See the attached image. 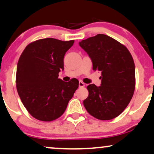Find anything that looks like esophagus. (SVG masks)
I'll list each match as a JSON object with an SVG mask.
<instances>
[{
  "instance_id": "esophagus-1",
  "label": "esophagus",
  "mask_w": 154,
  "mask_h": 154,
  "mask_svg": "<svg viewBox=\"0 0 154 154\" xmlns=\"http://www.w3.org/2000/svg\"><path fill=\"white\" fill-rule=\"evenodd\" d=\"M79 88H83V87H85V83L84 82H82V81H79Z\"/></svg>"
}]
</instances>
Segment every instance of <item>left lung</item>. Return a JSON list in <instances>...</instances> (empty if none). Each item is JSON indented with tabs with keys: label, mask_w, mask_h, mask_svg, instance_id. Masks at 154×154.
Listing matches in <instances>:
<instances>
[{
	"label": "left lung",
	"mask_w": 154,
	"mask_h": 154,
	"mask_svg": "<svg viewBox=\"0 0 154 154\" xmlns=\"http://www.w3.org/2000/svg\"><path fill=\"white\" fill-rule=\"evenodd\" d=\"M79 46L88 53L93 70L101 72L100 86L89 85L83 101L94 117L110 120L119 116L130 103L135 86V68L126 46L103 34L82 40Z\"/></svg>",
	"instance_id": "left-lung-1"
}]
</instances>
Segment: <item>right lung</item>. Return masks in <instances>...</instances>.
I'll list each match as a JSON object with an SVG mask.
<instances>
[{
  "label": "right lung",
  "mask_w": 154,
  "mask_h": 154,
  "mask_svg": "<svg viewBox=\"0 0 154 154\" xmlns=\"http://www.w3.org/2000/svg\"><path fill=\"white\" fill-rule=\"evenodd\" d=\"M74 41L39 39L26 46L17 67V92L28 112L35 119L51 122L60 117L79 88L76 79H58L64 57Z\"/></svg>",
  "instance_id": "1"
}]
</instances>
